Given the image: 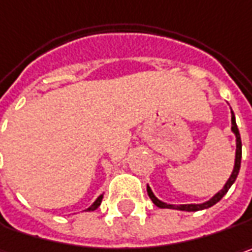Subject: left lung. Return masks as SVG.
Returning <instances> with one entry per match:
<instances>
[{
  "instance_id": "1",
  "label": "left lung",
  "mask_w": 252,
  "mask_h": 252,
  "mask_svg": "<svg viewBox=\"0 0 252 252\" xmlns=\"http://www.w3.org/2000/svg\"><path fill=\"white\" fill-rule=\"evenodd\" d=\"M231 129L235 134V138H237V151H235V163H234V169H233V173L230 176V179L227 181V183L224 185V188L221 190L219 191L214 197H212L209 202L202 203V204H179V206H173V204H166V203L160 202L159 199L155 197V194L152 193L151 188L148 186V196L151 197V200L154 202L155 206H158L160 209H176V210H183V212H197V210H203V209H209L212 207L213 204H216L217 202H220L223 199L225 193L228 191V189L231 188V185L234 183L237 176H238V172H240V166H241V138H240V132H238V128H237V124H235V117L234 113L231 111Z\"/></svg>"
}]
</instances>
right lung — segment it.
<instances>
[{"label": "right lung", "mask_w": 252, "mask_h": 252, "mask_svg": "<svg viewBox=\"0 0 252 252\" xmlns=\"http://www.w3.org/2000/svg\"><path fill=\"white\" fill-rule=\"evenodd\" d=\"M101 200H103V194H101V196H98V199H97V200H95V202H94L93 204L86 210V212H93V210H95V209L101 204Z\"/></svg>", "instance_id": "obj_1"}]
</instances>
